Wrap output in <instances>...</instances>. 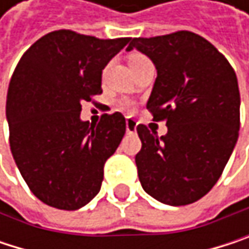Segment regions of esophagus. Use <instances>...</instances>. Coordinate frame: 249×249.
Segmentation results:
<instances>
[{"label":"esophagus","instance_id":"34e87169","mask_svg":"<svg viewBox=\"0 0 249 249\" xmlns=\"http://www.w3.org/2000/svg\"><path fill=\"white\" fill-rule=\"evenodd\" d=\"M137 131V123L132 118H126V132L128 134H134Z\"/></svg>","mask_w":249,"mask_h":249}]
</instances>
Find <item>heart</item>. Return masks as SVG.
<instances>
[{
	"instance_id": "1",
	"label": "heart",
	"mask_w": 249,
	"mask_h": 249,
	"mask_svg": "<svg viewBox=\"0 0 249 249\" xmlns=\"http://www.w3.org/2000/svg\"><path fill=\"white\" fill-rule=\"evenodd\" d=\"M128 62H129L131 69L132 71H137L138 68L144 66L145 63H150V59L147 56H144L142 53H132V54H129Z\"/></svg>"
}]
</instances>
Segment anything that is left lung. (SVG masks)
<instances>
[{"label": "left lung", "instance_id": "obj_1", "mask_svg": "<svg viewBox=\"0 0 249 249\" xmlns=\"http://www.w3.org/2000/svg\"><path fill=\"white\" fill-rule=\"evenodd\" d=\"M134 47L156 65L147 109L169 129L159 137L147 125L137 126L138 178L163 203H193L215 186L238 140L241 98L235 71L212 43L186 30L135 37L126 50Z\"/></svg>", "mask_w": 249, "mask_h": 249}]
</instances>
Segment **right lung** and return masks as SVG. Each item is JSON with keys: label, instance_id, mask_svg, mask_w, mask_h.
<instances>
[{"label": "right lung", "instance_id": "right-lung-1", "mask_svg": "<svg viewBox=\"0 0 249 249\" xmlns=\"http://www.w3.org/2000/svg\"><path fill=\"white\" fill-rule=\"evenodd\" d=\"M129 40L56 30L30 46L16 66L5 107L10 148L33 195L52 208L76 211L101 190L125 118L104 114L89 125L80 121L82 102L102 93L104 68Z\"/></svg>", "mask_w": 249, "mask_h": 249}]
</instances>
